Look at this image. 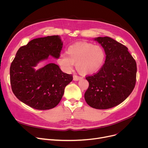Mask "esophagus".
<instances>
[{"label": "esophagus", "instance_id": "esophagus-1", "mask_svg": "<svg viewBox=\"0 0 148 148\" xmlns=\"http://www.w3.org/2000/svg\"><path fill=\"white\" fill-rule=\"evenodd\" d=\"M82 77H80V76H78V75H73V80L74 81H77L79 80H80L82 79Z\"/></svg>", "mask_w": 148, "mask_h": 148}]
</instances>
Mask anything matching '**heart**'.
I'll return each instance as SVG.
<instances>
[{
	"label": "heart",
	"instance_id": "1",
	"mask_svg": "<svg viewBox=\"0 0 148 148\" xmlns=\"http://www.w3.org/2000/svg\"><path fill=\"white\" fill-rule=\"evenodd\" d=\"M65 54L59 55L58 62L61 68L68 72L74 64L80 74L87 75L98 72L104 64L106 54L99 45L88 42H79L70 45Z\"/></svg>",
	"mask_w": 148,
	"mask_h": 148
}]
</instances>
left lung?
Here are the masks:
<instances>
[{
  "mask_svg": "<svg viewBox=\"0 0 148 148\" xmlns=\"http://www.w3.org/2000/svg\"><path fill=\"white\" fill-rule=\"evenodd\" d=\"M104 48L105 64L98 73L88 75L89 85L84 94L87 104L97 109H107L122 103L133 90L137 65L128 48L110 37L95 39Z\"/></svg>",
  "mask_w": 148,
  "mask_h": 148,
  "instance_id": "1",
  "label": "left lung"
}]
</instances>
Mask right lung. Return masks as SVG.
<instances>
[{
	"instance_id": "1",
	"label": "right lung",
	"mask_w": 148,
	"mask_h": 148,
	"mask_svg": "<svg viewBox=\"0 0 148 148\" xmlns=\"http://www.w3.org/2000/svg\"><path fill=\"white\" fill-rule=\"evenodd\" d=\"M62 45L59 36L53 35L34 39L18 49L11 64L10 82L21 102L37 110H49L59 103L73 75L63 73L55 64L37 71L33 67L49 55L58 58Z\"/></svg>"
}]
</instances>
